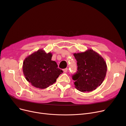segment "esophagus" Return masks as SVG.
Returning a JSON list of instances; mask_svg holds the SVG:
<instances>
[{"instance_id":"obj_1","label":"esophagus","mask_w":126,"mask_h":126,"mask_svg":"<svg viewBox=\"0 0 126 126\" xmlns=\"http://www.w3.org/2000/svg\"><path fill=\"white\" fill-rule=\"evenodd\" d=\"M63 70V71H64V72H66L67 71V70H68V68H65V69H64Z\"/></svg>"}]
</instances>
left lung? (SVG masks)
I'll list each match as a JSON object with an SVG mask.
<instances>
[{
	"label": "left lung",
	"mask_w": 126,
	"mask_h": 126,
	"mask_svg": "<svg viewBox=\"0 0 126 126\" xmlns=\"http://www.w3.org/2000/svg\"><path fill=\"white\" fill-rule=\"evenodd\" d=\"M78 71L72 76L75 87L81 92L95 90L104 81L107 70L103 58L91 49L82 52L75 53Z\"/></svg>",
	"instance_id": "1"
}]
</instances>
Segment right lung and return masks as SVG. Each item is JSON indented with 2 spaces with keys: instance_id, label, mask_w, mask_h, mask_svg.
<instances>
[{
  "instance_id": "obj_1",
  "label": "right lung",
  "mask_w": 126,
  "mask_h": 126,
  "mask_svg": "<svg viewBox=\"0 0 126 126\" xmlns=\"http://www.w3.org/2000/svg\"><path fill=\"white\" fill-rule=\"evenodd\" d=\"M52 54L43 49L26 57L23 61L22 69L26 80L32 85L40 89H45L56 82L63 71L58 68L57 63L51 60Z\"/></svg>"
}]
</instances>
